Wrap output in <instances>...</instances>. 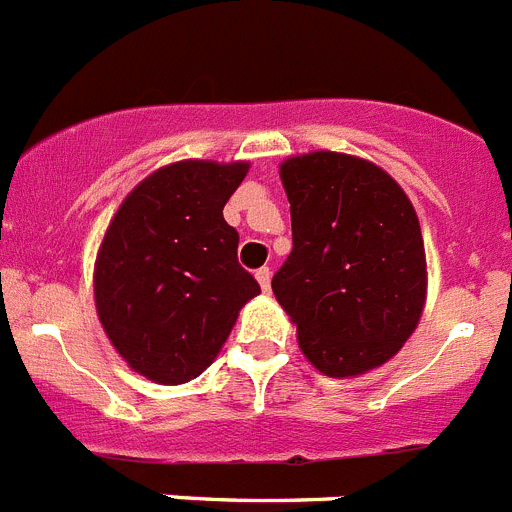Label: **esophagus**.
Masks as SVG:
<instances>
[{
	"label": "esophagus",
	"instance_id": "1",
	"mask_svg": "<svg viewBox=\"0 0 512 512\" xmlns=\"http://www.w3.org/2000/svg\"><path fill=\"white\" fill-rule=\"evenodd\" d=\"M256 279H259L261 289H264V292H269V287H271V269H269V266H261V269L256 271Z\"/></svg>",
	"mask_w": 512,
	"mask_h": 512
}]
</instances>
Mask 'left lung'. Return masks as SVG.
Returning a JSON list of instances; mask_svg holds the SVG:
<instances>
[{
    "label": "left lung",
    "instance_id": "obj_1",
    "mask_svg": "<svg viewBox=\"0 0 512 512\" xmlns=\"http://www.w3.org/2000/svg\"><path fill=\"white\" fill-rule=\"evenodd\" d=\"M292 253L271 279L302 354L328 377L392 359L425 305L418 215L387 171L346 153L284 161Z\"/></svg>",
    "mask_w": 512,
    "mask_h": 512
}]
</instances>
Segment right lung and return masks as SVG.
I'll use <instances>...</instances> for the list:
<instances>
[{"label":"right lung","mask_w":512,"mask_h":512,"mask_svg":"<svg viewBox=\"0 0 512 512\" xmlns=\"http://www.w3.org/2000/svg\"><path fill=\"white\" fill-rule=\"evenodd\" d=\"M248 164L182 161L125 197L94 266V300L112 346L158 384L200 377L238 310L261 292L238 264L223 207Z\"/></svg>","instance_id":"1"}]
</instances>
